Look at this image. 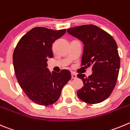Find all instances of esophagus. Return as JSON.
Here are the masks:
<instances>
[{"label": "esophagus", "mask_w": 130, "mask_h": 130, "mask_svg": "<svg viewBox=\"0 0 130 130\" xmlns=\"http://www.w3.org/2000/svg\"><path fill=\"white\" fill-rule=\"evenodd\" d=\"M71 75H72V79H75V78L77 77V75L75 74V73L72 72L71 74Z\"/></svg>", "instance_id": "34e87169"}]
</instances>
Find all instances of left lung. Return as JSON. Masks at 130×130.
<instances>
[{"instance_id": "left-lung-1", "label": "left lung", "mask_w": 130, "mask_h": 130, "mask_svg": "<svg viewBox=\"0 0 130 130\" xmlns=\"http://www.w3.org/2000/svg\"><path fill=\"white\" fill-rule=\"evenodd\" d=\"M67 32L83 42L81 65L92 66L93 74L88 77L84 74L77 75L84 84L77 93L78 97L89 104L104 101L115 87L120 67L115 40L107 32L93 25L70 28Z\"/></svg>"}]
</instances>
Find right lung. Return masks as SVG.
I'll list each match as a JSON object with an SVG mask.
<instances>
[{"label":"right lung","mask_w":130,"mask_h":130,"mask_svg":"<svg viewBox=\"0 0 130 130\" xmlns=\"http://www.w3.org/2000/svg\"><path fill=\"white\" fill-rule=\"evenodd\" d=\"M66 33V29L53 30L36 27L24 35L13 53V65L18 82L25 94L36 104L49 105L59 99L62 88L71 79L66 69L59 73L47 68L53 57L52 46Z\"/></svg>","instance_id":"right-lung-1"}]
</instances>
